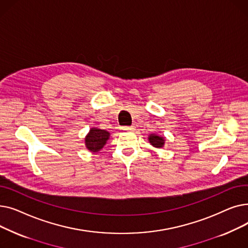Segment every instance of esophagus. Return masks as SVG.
<instances>
[{
  "mask_svg": "<svg viewBox=\"0 0 248 248\" xmlns=\"http://www.w3.org/2000/svg\"><path fill=\"white\" fill-rule=\"evenodd\" d=\"M122 131H125V132H133L135 129V126L132 125V126H122L121 127Z\"/></svg>",
  "mask_w": 248,
  "mask_h": 248,
  "instance_id": "obj_1",
  "label": "esophagus"
}]
</instances>
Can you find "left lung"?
Masks as SVG:
<instances>
[{
	"instance_id": "obj_1",
	"label": "left lung",
	"mask_w": 248,
	"mask_h": 248,
	"mask_svg": "<svg viewBox=\"0 0 248 248\" xmlns=\"http://www.w3.org/2000/svg\"><path fill=\"white\" fill-rule=\"evenodd\" d=\"M148 140L154 148L162 149L165 146V140H165V137L159 136L157 134H151L148 137Z\"/></svg>"
}]
</instances>
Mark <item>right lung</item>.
<instances>
[{
  "label": "right lung",
  "instance_id": "obj_1",
  "mask_svg": "<svg viewBox=\"0 0 248 248\" xmlns=\"http://www.w3.org/2000/svg\"><path fill=\"white\" fill-rule=\"evenodd\" d=\"M110 134L106 129L91 127L84 139L85 147L91 153L99 152L109 140Z\"/></svg>",
  "mask_w": 248,
  "mask_h": 248
}]
</instances>
